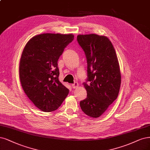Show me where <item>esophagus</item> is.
I'll return each mask as SVG.
<instances>
[{
    "label": "esophagus",
    "mask_w": 150,
    "mask_h": 150,
    "mask_svg": "<svg viewBox=\"0 0 150 150\" xmlns=\"http://www.w3.org/2000/svg\"><path fill=\"white\" fill-rule=\"evenodd\" d=\"M78 86H79V84H78V83H77V82H74V84H72V87H73V89H76L77 87H78Z\"/></svg>",
    "instance_id": "34e87169"
}]
</instances>
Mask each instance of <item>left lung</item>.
Masks as SVG:
<instances>
[{
  "label": "left lung",
  "instance_id": "8db88e82",
  "mask_svg": "<svg viewBox=\"0 0 150 150\" xmlns=\"http://www.w3.org/2000/svg\"><path fill=\"white\" fill-rule=\"evenodd\" d=\"M77 40L84 51L87 63V79L83 83L87 95L80 102V106L87 115L97 118L119 93L121 74L118 58L111 42L105 36L79 35Z\"/></svg>",
  "mask_w": 150,
  "mask_h": 150
}]
</instances>
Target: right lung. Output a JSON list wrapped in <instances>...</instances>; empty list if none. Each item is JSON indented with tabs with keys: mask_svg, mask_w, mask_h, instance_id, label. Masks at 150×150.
I'll return each mask as SVG.
<instances>
[{
	"mask_svg": "<svg viewBox=\"0 0 150 150\" xmlns=\"http://www.w3.org/2000/svg\"><path fill=\"white\" fill-rule=\"evenodd\" d=\"M73 34L43 33L26 44L19 64L21 85L30 100L45 112L56 110L69 94L59 82L58 61Z\"/></svg>",
	"mask_w": 150,
	"mask_h": 150,
	"instance_id": "1",
	"label": "right lung"
}]
</instances>
